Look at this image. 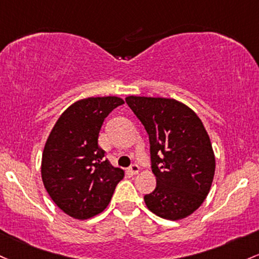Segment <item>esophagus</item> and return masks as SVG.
<instances>
[{"label":"esophagus","instance_id":"1","mask_svg":"<svg viewBox=\"0 0 259 259\" xmlns=\"http://www.w3.org/2000/svg\"><path fill=\"white\" fill-rule=\"evenodd\" d=\"M139 171H140V167H139L138 164H132V166L129 167V169H127V172H129L130 175H138Z\"/></svg>","mask_w":259,"mask_h":259}]
</instances>
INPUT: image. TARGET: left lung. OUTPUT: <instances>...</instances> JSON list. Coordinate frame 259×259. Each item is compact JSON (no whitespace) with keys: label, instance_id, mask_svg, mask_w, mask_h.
<instances>
[{"label":"left lung","instance_id":"left-lung-1","mask_svg":"<svg viewBox=\"0 0 259 259\" xmlns=\"http://www.w3.org/2000/svg\"><path fill=\"white\" fill-rule=\"evenodd\" d=\"M126 104L149 134L156 188L144 197L150 211L167 220L189 217L205 200L215 156L199 116L172 98L129 96Z\"/></svg>","mask_w":259,"mask_h":259}]
</instances>
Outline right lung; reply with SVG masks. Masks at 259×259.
Returning a JSON list of instances; mask_svg holds the SVG:
<instances>
[{
    "label": "right lung",
    "mask_w": 259,
    "mask_h": 259,
    "mask_svg": "<svg viewBox=\"0 0 259 259\" xmlns=\"http://www.w3.org/2000/svg\"><path fill=\"white\" fill-rule=\"evenodd\" d=\"M124 101L90 97L75 102L58 119L45 143L41 180L48 194L71 218L90 219L107 208L124 171L98 146L104 119Z\"/></svg>",
    "instance_id": "add662e5"
}]
</instances>
